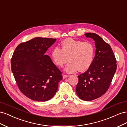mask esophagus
I'll use <instances>...</instances> for the list:
<instances>
[{
  "instance_id": "esophagus-1",
  "label": "esophagus",
  "mask_w": 127,
  "mask_h": 127,
  "mask_svg": "<svg viewBox=\"0 0 127 127\" xmlns=\"http://www.w3.org/2000/svg\"><path fill=\"white\" fill-rule=\"evenodd\" d=\"M63 77V78L64 79V78H66L68 77V75H64Z\"/></svg>"
}]
</instances>
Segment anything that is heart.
Masks as SVG:
<instances>
[{"label": "heart", "mask_w": 127, "mask_h": 127, "mask_svg": "<svg viewBox=\"0 0 127 127\" xmlns=\"http://www.w3.org/2000/svg\"><path fill=\"white\" fill-rule=\"evenodd\" d=\"M94 53V47L90 42L67 39L63 41L61 49L58 47L53 49L51 58L53 62L59 67H63L68 60L69 63L64 68L68 73H74L78 70L84 72L91 66Z\"/></svg>", "instance_id": "1"}]
</instances>
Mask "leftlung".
Returning a JSON list of instances; mask_svg holds the SVG:
<instances>
[{
	"label": "left lung",
	"instance_id": "8db88e82",
	"mask_svg": "<svg viewBox=\"0 0 127 127\" xmlns=\"http://www.w3.org/2000/svg\"><path fill=\"white\" fill-rule=\"evenodd\" d=\"M95 41V55L88 69L79 75L76 92L82 100L89 101L101 97L109 89L117 69V61L110 45L94 33H85Z\"/></svg>",
	"mask_w": 127,
	"mask_h": 127
}]
</instances>
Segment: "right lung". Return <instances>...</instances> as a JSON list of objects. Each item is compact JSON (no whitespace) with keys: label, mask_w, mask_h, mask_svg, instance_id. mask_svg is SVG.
I'll return each mask as SVG.
<instances>
[{"label":"right lung","mask_w":127,"mask_h":127,"mask_svg":"<svg viewBox=\"0 0 127 127\" xmlns=\"http://www.w3.org/2000/svg\"><path fill=\"white\" fill-rule=\"evenodd\" d=\"M56 39L36 37L16 47L11 59V68L22 93L33 101L50 99L63 79L62 72L45 55Z\"/></svg>","instance_id":"right-lung-1"}]
</instances>
